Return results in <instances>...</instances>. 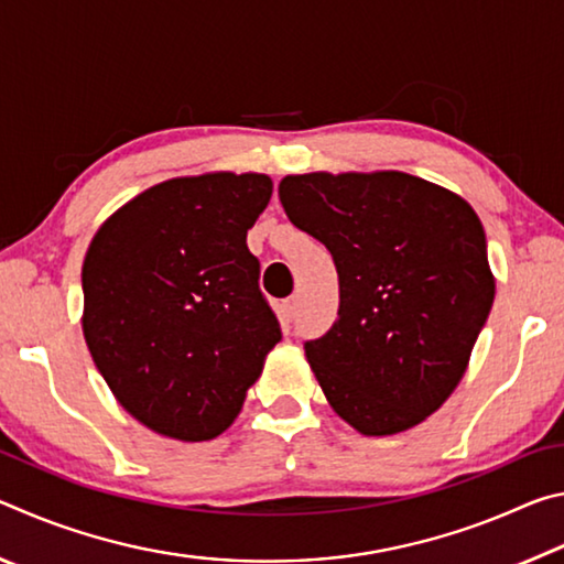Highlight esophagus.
I'll return each instance as SVG.
<instances>
[{"label": "esophagus", "instance_id": "1", "mask_svg": "<svg viewBox=\"0 0 564 564\" xmlns=\"http://www.w3.org/2000/svg\"><path fill=\"white\" fill-rule=\"evenodd\" d=\"M295 311H299V299H289L283 303V316H285V321H293V316H295Z\"/></svg>", "mask_w": 564, "mask_h": 564}]
</instances>
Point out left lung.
I'll return each mask as SVG.
<instances>
[{
	"instance_id": "1",
	"label": "left lung",
	"mask_w": 564,
	"mask_h": 564,
	"mask_svg": "<svg viewBox=\"0 0 564 564\" xmlns=\"http://www.w3.org/2000/svg\"><path fill=\"white\" fill-rule=\"evenodd\" d=\"M279 196L338 271V321L305 343L328 405L360 435L420 425L463 380L492 308L475 208L403 171L289 174Z\"/></svg>"
}]
</instances>
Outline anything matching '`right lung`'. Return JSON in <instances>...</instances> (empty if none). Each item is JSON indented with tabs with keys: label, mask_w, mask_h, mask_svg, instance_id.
I'll list each match as a JSON object with an SVG mask.
<instances>
[{
	"label": "right lung",
	"mask_w": 564,
	"mask_h": 564,
	"mask_svg": "<svg viewBox=\"0 0 564 564\" xmlns=\"http://www.w3.org/2000/svg\"><path fill=\"white\" fill-rule=\"evenodd\" d=\"M271 194V176L256 171L176 176L119 206L91 238L84 340L119 405L156 435H221L281 340L246 246Z\"/></svg>",
	"instance_id": "right-lung-1"
}]
</instances>
